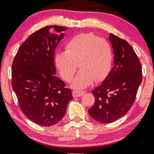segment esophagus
Here are the masks:
<instances>
[{"label": "esophagus", "instance_id": "34e87169", "mask_svg": "<svg viewBox=\"0 0 154 154\" xmlns=\"http://www.w3.org/2000/svg\"><path fill=\"white\" fill-rule=\"evenodd\" d=\"M84 93L83 91H81V90H73V97H79L83 95Z\"/></svg>", "mask_w": 154, "mask_h": 154}]
</instances>
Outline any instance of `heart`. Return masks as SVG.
<instances>
[{
	"label": "heart",
	"instance_id": "heart-1",
	"mask_svg": "<svg viewBox=\"0 0 154 154\" xmlns=\"http://www.w3.org/2000/svg\"><path fill=\"white\" fill-rule=\"evenodd\" d=\"M66 51L55 55V64L60 75L66 81H71L78 69V73L72 85L84 88L92 81L104 80L111 70L113 50L107 40L94 33H80L71 38L66 44Z\"/></svg>",
	"mask_w": 154,
	"mask_h": 154
}]
</instances>
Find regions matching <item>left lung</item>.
Listing matches in <instances>:
<instances>
[{"mask_svg": "<svg viewBox=\"0 0 154 154\" xmlns=\"http://www.w3.org/2000/svg\"><path fill=\"white\" fill-rule=\"evenodd\" d=\"M109 38L114 65L103 83L92 90L95 102L88 110L92 119L102 123H112L128 113L142 80V65L132 46L112 33Z\"/></svg>", "mask_w": 154, "mask_h": 154, "instance_id": "8db88e82", "label": "left lung"}]
</instances>
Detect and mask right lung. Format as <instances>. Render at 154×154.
I'll use <instances>...</instances> for the list:
<instances>
[{
	"label": "right lung",
	"instance_id": "1",
	"mask_svg": "<svg viewBox=\"0 0 154 154\" xmlns=\"http://www.w3.org/2000/svg\"><path fill=\"white\" fill-rule=\"evenodd\" d=\"M66 27L54 25L33 33L12 65V86L23 113L42 126L55 125L66 113L72 92L55 76L54 50Z\"/></svg>",
	"mask_w": 154,
	"mask_h": 154
}]
</instances>
